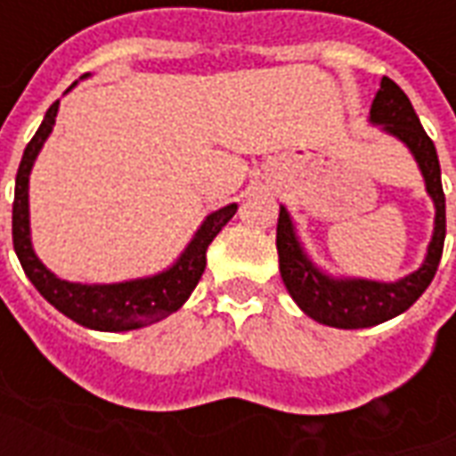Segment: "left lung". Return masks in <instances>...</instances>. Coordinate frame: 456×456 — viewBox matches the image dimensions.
Listing matches in <instances>:
<instances>
[{
  "instance_id": "8db88e82",
  "label": "left lung",
  "mask_w": 456,
  "mask_h": 456,
  "mask_svg": "<svg viewBox=\"0 0 456 456\" xmlns=\"http://www.w3.org/2000/svg\"><path fill=\"white\" fill-rule=\"evenodd\" d=\"M369 123L381 126V131L394 135L411 151L425 179V191L435 204V228L423 265L403 279L377 281L360 277H333L308 257L287 206H279L277 252L284 287L308 318L342 330L371 328L408 311L423 297L425 289L430 287L444 245V191L437 151L423 131L420 118L415 116L411 99L394 79H381V87L369 109Z\"/></svg>"
}]
</instances>
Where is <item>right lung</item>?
I'll use <instances>...</instances> for the list:
<instances>
[{
  "mask_svg": "<svg viewBox=\"0 0 456 456\" xmlns=\"http://www.w3.org/2000/svg\"><path fill=\"white\" fill-rule=\"evenodd\" d=\"M85 77H89V75H85ZM58 106L60 102H55L45 111L41 128L26 145L21 165L16 172L14 211H12V235H14L16 257L21 262L26 277L31 279L33 287L38 289V294L48 304L55 305L60 314L68 315L69 321L85 325L89 330L126 333V330L158 323L162 318H167L169 314L179 311L184 301L191 297V291L204 274L206 250H208V245L216 235L221 232V228L235 216L238 204H228L206 216L204 224L196 228L194 238L187 242L182 255L158 274L128 279V281H114V284H79V281L55 277L33 250L28 177H31L33 162L38 158L43 142L48 141V135L53 133Z\"/></svg>",
  "mask_w": 456,
  "mask_h": 456,
  "instance_id": "obj_1",
  "label": "right lung"
}]
</instances>
